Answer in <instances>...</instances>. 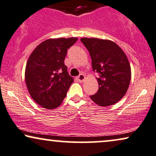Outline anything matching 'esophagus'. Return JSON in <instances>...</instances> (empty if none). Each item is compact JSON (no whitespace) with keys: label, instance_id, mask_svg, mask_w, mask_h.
I'll return each instance as SVG.
<instances>
[{"label":"esophagus","instance_id":"esophagus-1","mask_svg":"<svg viewBox=\"0 0 156 156\" xmlns=\"http://www.w3.org/2000/svg\"><path fill=\"white\" fill-rule=\"evenodd\" d=\"M78 80L79 82H83V81H84V80H85V76L83 74H80L79 76H78Z\"/></svg>","mask_w":156,"mask_h":156}]
</instances>
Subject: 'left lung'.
<instances>
[{
  "mask_svg": "<svg viewBox=\"0 0 156 156\" xmlns=\"http://www.w3.org/2000/svg\"><path fill=\"white\" fill-rule=\"evenodd\" d=\"M92 60L94 71L97 72L98 90L90 97L101 106L113 105L125 95L131 80L129 60L118 45L108 39L81 38Z\"/></svg>",
  "mask_w": 156,
  "mask_h": 156,
  "instance_id": "left-lung-1",
  "label": "left lung"
}]
</instances>
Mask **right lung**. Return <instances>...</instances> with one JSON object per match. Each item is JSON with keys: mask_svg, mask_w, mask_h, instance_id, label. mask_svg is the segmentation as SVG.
I'll return each mask as SVG.
<instances>
[{"mask_svg": "<svg viewBox=\"0 0 156 156\" xmlns=\"http://www.w3.org/2000/svg\"><path fill=\"white\" fill-rule=\"evenodd\" d=\"M78 38L49 39L30 55L25 70V80L33 100L42 107L53 109L66 98L73 82L64 63L68 50Z\"/></svg>", "mask_w": 156, "mask_h": 156, "instance_id": "right-lung-1", "label": "right lung"}]
</instances>
